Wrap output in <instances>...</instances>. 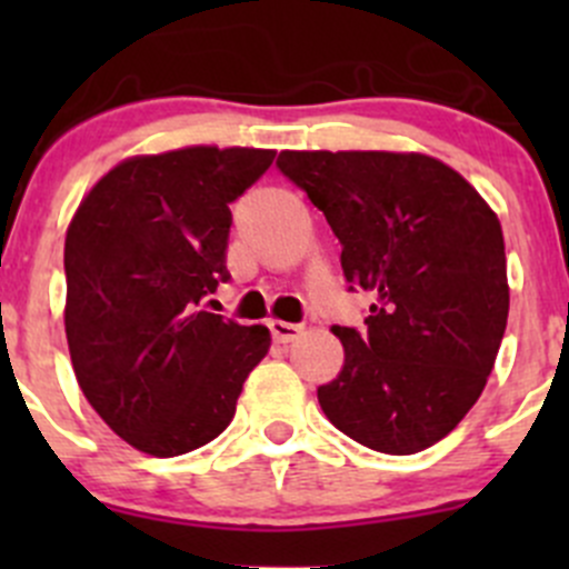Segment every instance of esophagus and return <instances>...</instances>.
Instances as JSON below:
<instances>
[{"instance_id": "esophagus-1", "label": "esophagus", "mask_w": 569, "mask_h": 569, "mask_svg": "<svg viewBox=\"0 0 569 569\" xmlns=\"http://www.w3.org/2000/svg\"><path fill=\"white\" fill-rule=\"evenodd\" d=\"M267 327L278 343H291L302 332L300 325H291V321H283V319H269Z\"/></svg>"}]
</instances>
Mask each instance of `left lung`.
I'll return each mask as SVG.
<instances>
[{"mask_svg":"<svg viewBox=\"0 0 569 569\" xmlns=\"http://www.w3.org/2000/svg\"><path fill=\"white\" fill-rule=\"evenodd\" d=\"M278 168L330 222L349 289L375 297L363 336L332 327L343 369L321 410L382 455L429 449L485 391L507 330L498 214L427 153L280 151Z\"/></svg>","mask_w":569,"mask_h":569,"instance_id":"left-lung-1","label":"left lung"}]
</instances>
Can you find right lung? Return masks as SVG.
<instances>
[{"label":"right lung","mask_w":569,"mask_h":569,"mask_svg":"<svg viewBox=\"0 0 569 569\" xmlns=\"http://www.w3.org/2000/svg\"><path fill=\"white\" fill-rule=\"evenodd\" d=\"M267 148L189 146L114 164L66 233V338L84 399L118 438L178 457L231 423L269 330L203 311L228 280V203Z\"/></svg>","instance_id":"1"}]
</instances>
